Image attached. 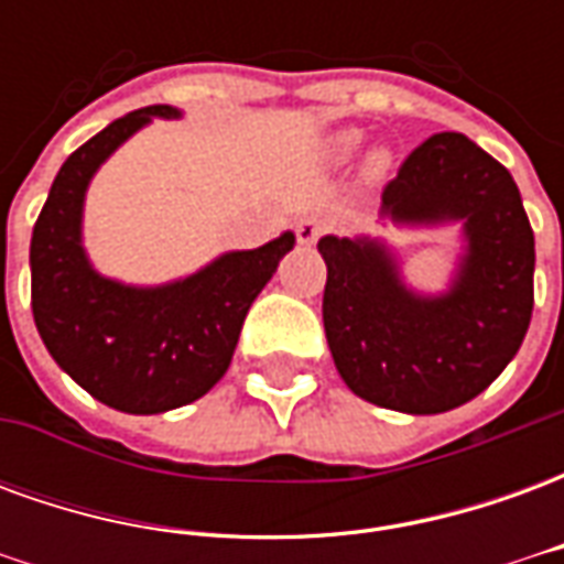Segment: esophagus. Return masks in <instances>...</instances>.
I'll return each mask as SVG.
<instances>
[{"label": "esophagus", "mask_w": 564, "mask_h": 564, "mask_svg": "<svg viewBox=\"0 0 564 564\" xmlns=\"http://www.w3.org/2000/svg\"><path fill=\"white\" fill-rule=\"evenodd\" d=\"M323 232H326V220H319V217H305V220H299V226H295L299 245H317V238Z\"/></svg>", "instance_id": "34e87169"}]
</instances>
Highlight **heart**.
Instances as JSON below:
<instances>
[{
    "label": "heart",
    "mask_w": 564,
    "mask_h": 564,
    "mask_svg": "<svg viewBox=\"0 0 564 564\" xmlns=\"http://www.w3.org/2000/svg\"><path fill=\"white\" fill-rule=\"evenodd\" d=\"M356 148H359V135H356V132H347V135L338 139V153H341V156H350Z\"/></svg>",
    "instance_id": "1"
}]
</instances>
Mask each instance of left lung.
Instances as JSON below:
<instances>
[{"mask_svg": "<svg viewBox=\"0 0 564 564\" xmlns=\"http://www.w3.org/2000/svg\"><path fill=\"white\" fill-rule=\"evenodd\" d=\"M395 226L462 223L447 293L404 286L378 238H319L323 326L344 383L402 414H444L492 383L520 350L534 305V235L510 172L459 132H437L383 186Z\"/></svg>", "mask_w": 564, "mask_h": 564, "instance_id": "left-lung-1", "label": "left lung"}]
</instances>
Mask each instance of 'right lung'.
Masks as SVG:
<instances>
[{"instance_id": "add662e5", "label": "right lung", "mask_w": 564, "mask_h": 564, "mask_svg": "<svg viewBox=\"0 0 564 564\" xmlns=\"http://www.w3.org/2000/svg\"><path fill=\"white\" fill-rule=\"evenodd\" d=\"M153 117L177 120L181 111L139 108L63 162L30 245L32 317L47 354L93 399L123 414H162L202 399L226 375L247 311L295 245L283 232L162 286H129L93 269L80 245L87 186Z\"/></svg>"}]
</instances>
